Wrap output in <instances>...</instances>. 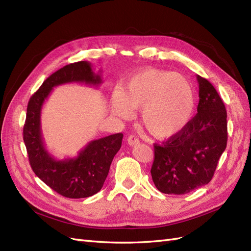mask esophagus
<instances>
[{
    "label": "esophagus",
    "instance_id": "1",
    "mask_svg": "<svg viewBox=\"0 0 251 251\" xmlns=\"http://www.w3.org/2000/svg\"><path fill=\"white\" fill-rule=\"evenodd\" d=\"M127 143L130 144V146H136V144L139 143V139H138L137 136L131 135V136H128V137H127Z\"/></svg>",
    "mask_w": 251,
    "mask_h": 251
}]
</instances>
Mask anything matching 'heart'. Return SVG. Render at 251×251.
Here are the masks:
<instances>
[{"label": "heart", "instance_id": "b5f03b06", "mask_svg": "<svg viewBox=\"0 0 251 251\" xmlns=\"http://www.w3.org/2000/svg\"><path fill=\"white\" fill-rule=\"evenodd\" d=\"M113 112L124 119L141 110V123L158 139L179 134L192 118L195 94L183 75L147 68L128 77L111 96Z\"/></svg>", "mask_w": 251, "mask_h": 251}]
</instances>
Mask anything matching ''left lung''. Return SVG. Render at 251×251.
I'll use <instances>...</instances> for the list:
<instances>
[{
  "label": "left lung",
  "instance_id": "obj_1",
  "mask_svg": "<svg viewBox=\"0 0 251 251\" xmlns=\"http://www.w3.org/2000/svg\"><path fill=\"white\" fill-rule=\"evenodd\" d=\"M199 104L179 134L154 144L151 174L163 194L184 195L209 183L227 144V113L222 98L206 79L197 76Z\"/></svg>",
  "mask_w": 251,
  "mask_h": 251
}]
</instances>
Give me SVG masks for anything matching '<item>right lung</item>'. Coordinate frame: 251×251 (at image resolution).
<instances>
[{
  "instance_id": "1",
  "label": "right lung",
  "mask_w": 251,
  "mask_h": 251,
  "mask_svg": "<svg viewBox=\"0 0 251 251\" xmlns=\"http://www.w3.org/2000/svg\"><path fill=\"white\" fill-rule=\"evenodd\" d=\"M68 82H83L98 86L101 76L95 74L88 62L63 67L43 82L30 97L23 138L34 174L53 191L66 198H87L101 189L114 156L120 150L123 133L89 142L77 157L56 160L45 148L41 131V111L52 89Z\"/></svg>"
}]
</instances>
